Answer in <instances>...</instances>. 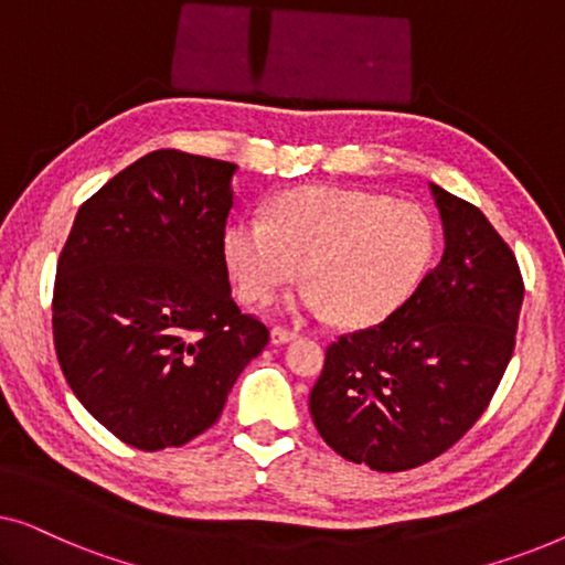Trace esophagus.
<instances>
[{"label": "esophagus", "instance_id": "esophagus-1", "mask_svg": "<svg viewBox=\"0 0 565 565\" xmlns=\"http://www.w3.org/2000/svg\"><path fill=\"white\" fill-rule=\"evenodd\" d=\"M269 337H273V344H285V342H292V339L298 337V331H292L288 327H275Z\"/></svg>", "mask_w": 565, "mask_h": 565}]
</instances>
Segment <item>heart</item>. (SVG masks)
Wrapping results in <instances>:
<instances>
[{"mask_svg": "<svg viewBox=\"0 0 565 565\" xmlns=\"http://www.w3.org/2000/svg\"><path fill=\"white\" fill-rule=\"evenodd\" d=\"M435 252L429 215L412 203L344 188H300L265 218H242L226 231V262L238 290L267 303L303 267L306 303L331 311L344 327L388 316L419 285Z\"/></svg>", "mask_w": 565, "mask_h": 565, "instance_id": "1", "label": "heart"}]
</instances>
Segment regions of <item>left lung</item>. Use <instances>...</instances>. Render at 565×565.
<instances>
[{"label":"left lung","mask_w":565,"mask_h":565,"mask_svg":"<svg viewBox=\"0 0 565 565\" xmlns=\"http://www.w3.org/2000/svg\"><path fill=\"white\" fill-rule=\"evenodd\" d=\"M445 254L375 327L342 334L308 408L331 450L398 473L450 450L489 408L516 342L514 252L468 200L431 184Z\"/></svg>","instance_id":"8db88e82"}]
</instances>
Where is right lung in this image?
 Here are the masks:
<instances>
[{"label": "right lung", "instance_id": "add662e5", "mask_svg": "<svg viewBox=\"0 0 565 565\" xmlns=\"http://www.w3.org/2000/svg\"><path fill=\"white\" fill-rule=\"evenodd\" d=\"M236 164L159 149L76 213L53 285V344L82 406L136 450L211 429L269 329L231 298Z\"/></svg>", "mask_w": 565, "mask_h": 565}]
</instances>
